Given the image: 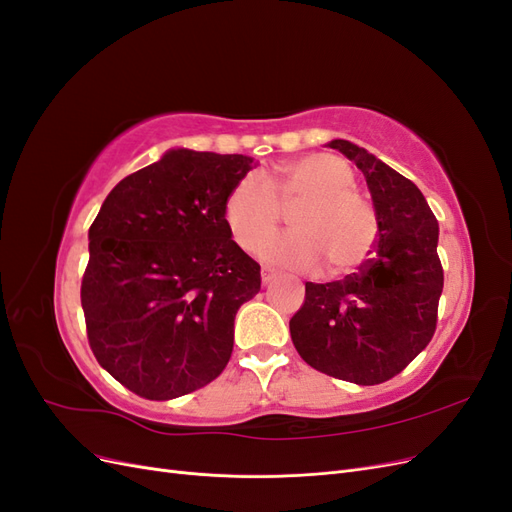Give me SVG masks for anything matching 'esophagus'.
<instances>
[{"label": "esophagus", "mask_w": 512, "mask_h": 512, "mask_svg": "<svg viewBox=\"0 0 512 512\" xmlns=\"http://www.w3.org/2000/svg\"><path fill=\"white\" fill-rule=\"evenodd\" d=\"M277 277V273L273 271V269H269V267H262V271H260V280H262V284H271L273 280Z\"/></svg>", "instance_id": "1"}]
</instances>
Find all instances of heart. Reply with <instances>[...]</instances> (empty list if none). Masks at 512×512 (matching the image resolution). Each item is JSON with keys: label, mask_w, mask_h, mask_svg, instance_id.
<instances>
[{"label": "heart", "mask_w": 512, "mask_h": 512, "mask_svg": "<svg viewBox=\"0 0 512 512\" xmlns=\"http://www.w3.org/2000/svg\"><path fill=\"white\" fill-rule=\"evenodd\" d=\"M354 181L352 166L331 153L292 160L269 177L247 173L226 198L230 235L250 252L279 223L281 209L297 204L295 230L262 243L260 258L290 269H316L324 258L331 273L352 271L378 235L376 211L352 190Z\"/></svg>", "instance_id": "1"}]
</instances>
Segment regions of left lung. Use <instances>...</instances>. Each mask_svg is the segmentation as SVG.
<instances>
[{
    "label": "left lung",
    "instance_id": "left-lung-1",
    "mask_svg": "<svg viewBox=\"0 0 512 512\" xmlns=\"http://www.w3.org/2000/svg\"><path fill=\"white\" fill-rule=\"evenodd\" d=\"M361 168L378 220L376 256L329 284L305 282L292 344L322 374L380 384L404 371L436 333L444 271L438 220L416 185L350 141L329 143Z\"/></svg>",
    "mask_w": 512,
    "mask_h": 512
}]
</instances>
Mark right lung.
<instances>
[{
  "mask_svg": "<svg viewBox=\"0 0 512 512\" xmlns=\"http://www.w3.org/2000/svg\"><path fill=\"white\" fill-rule=\"evenodd\" d=\"M252 158L170 149L121 179L89 228L81 284L98 363L132 393L175 399L218 378L260 265L232 241L226 198Z\"/></svg>",
  "mask_w": 512,
  "mask_h": 512,
  "instance_id": "right-lung-1",
  "label": "right lung"
}]
</instances>
